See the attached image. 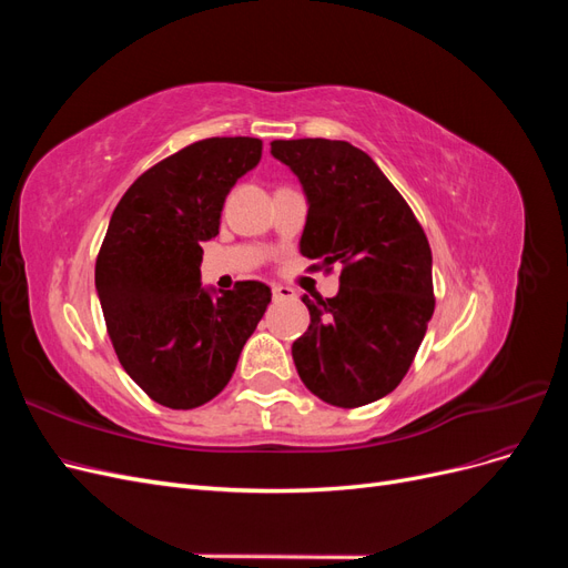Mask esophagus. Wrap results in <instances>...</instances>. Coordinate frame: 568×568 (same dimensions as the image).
<instances>
[{"label": "esophagus", "instance_id": "1", "mask_svg": "<svg viewBox=\"0 0 568 568\" xmlns=\"http://www.w3.org/2000/svg\"><path fill=\"white\" fill-rule=\"evenodd\" d=\"M272 296H274V301H291V298L296 296V291L291 288V286L274 284V286H272Z\"/></svg>", "mask_w": 568, "mask_h": 568}]
</instances>
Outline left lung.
Segmentation results:
<instances>
[{"instance_id": "left-lung-1", "label": "left lung", "mask_w": 568, "mask_h": 568, "mask_svg": "<svg viewBox=\"0 0 568 568\" xmlns=\"http://www.w3.org/2000/svg\"><path fill=\"white\" fill-rule=\"evenodd\" d=\"M307 201L301 253L341 263L338 294L303 303L311 326L291 355L324 403L359 407L403 382L434 315L432 248L388 178L365 151L338 140H274Z\"/></svg>"}]
</instances>
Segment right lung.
<instances>
[{"mask_svg":"<svg viewBox=\"0 0 568 568\" xmlns=\"http://www.w3.org/2000/svg\"><path fill=\"white\" fill-rule=\"evenodd\" d=\"M255 136H211L149 168L120 199L94 284L120 365L151 400H213L272 298L263 282L201 284L203 242L220 232L230 189L261 161Z\"/></svg>","mask_w":568,"mask_h":568,"instance_id":"right-lung-1","label":"right lung"}]
</instances>
